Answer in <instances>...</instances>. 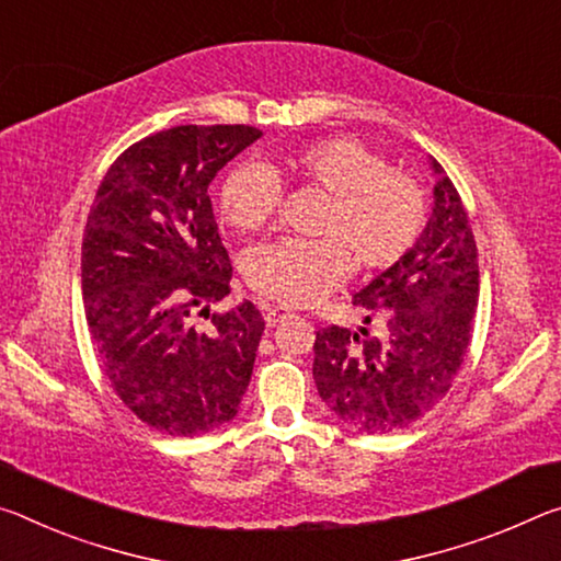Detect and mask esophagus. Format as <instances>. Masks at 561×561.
<instances>
[{
	"mask_svg": "<svg viewBox=\"0 0 561 561\" xmlns=\"http://www.w3.org/2000/svg\"><path fill=\"white\" fill-rule=\"evenodd\" d=\"M290 313L288 310H280V308H268L265 310V325L268 328H275L280 323V320H286Z\"/></svg>",
	"mask_w": 561,
	"mask_h": 561,
	"instance_id": "obj_1",
	"label": "esophagus"
}]
</instances>
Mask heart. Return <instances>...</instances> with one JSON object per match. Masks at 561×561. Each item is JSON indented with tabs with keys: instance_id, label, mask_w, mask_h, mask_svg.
Masks as SVG:
<instances>
[{
	"instance_id": "heart-1",
	"label": "heart",
	"mask_w": 561,
	"mask_h": 561,
	"mask_svg": "<svg viewBox=\"0 0 561 561\" xmlns=\"http://www.w3.org/2000/svg\"><path fill=\"white\" fill-rule=\"evenodd\" d=\"M280 173L328 196L316 226L323 238H283L248 253V286L280 306L325 298L351 275L353 261L365 273L392 268L425 231L427 198L420 183L392 171L380 151L353 136L302 144L283 167H238L220 183V218L241 233L261 231L278 204Z\"/></svg>"
}]
</instances>
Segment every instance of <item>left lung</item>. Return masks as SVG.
Here are the masks:
<instances>
[{"label":"left lung","instance_id":"8db88e82","mask_svg":"<svg viewBox=\"0 0 561 561\" xmlns=\"http://www.w3.org/2000/svg\"><path fill=\"white\" fill-rule=\"evenodd\" d=\"M435 208L415 248L355 296L360 333L328 325L313 343L325 405L367 435L425 417L460 373L480 298L474 233L455 183L433 161Z\"/></svg>","mask_w":561,"mask_h":561}]
</instances>
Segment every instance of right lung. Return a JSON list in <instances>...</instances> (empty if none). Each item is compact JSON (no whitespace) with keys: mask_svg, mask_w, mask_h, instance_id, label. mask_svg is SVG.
<instances>
[{"mask_svg":"<svg viewBox=\"0 0 561 561\" xmlns=\"http://www.w3.org/2000/svg\"><path fill=\"white\" fill-rule=\"evenodd\" d=\"M263 131L173 126L136 141L99 183L81 241V296L101 373L146 425L196 437L236 417L265 320L231 293L208 186ZM204 317L206 327H196Z\"/></svg>","mask_w":561,"mask_h":561,"instance_id":"add662e5","label":"right lung"}]
</instances>
